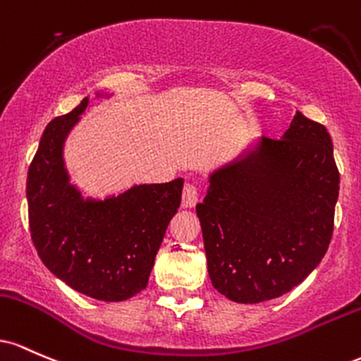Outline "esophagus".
Here are the masks:
<instances>
[{
    "mask_svg": "<svg viewBox=\"0 0 361 361\" xmlns=\"http://www.w3.org/2000/svg\"><path fill=\"white\" fill-rule=\"evenodd\" d=\"M200 201V192H197V188L191 182H185L184 189H182V204L185 208H194L196 202Z\"/></svg>",
    "mask_w": 361,
    "mask_h": 361,
    "instance_id": "34e87169",
    "label": "esophagus"
}]
</instances>
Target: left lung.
<instances>
[{
    "label": "left lung",
    "instance_id": "left-lung-1",
    "mask_svg": "<svg viewBox=\"0 0 361 361\" xmlns=\"http://www.w3.org/2000/svg\"><path fill=\"white\" fill-rule=\"evenodd\" d=\"M338 194L329 133L302 112L213 172L196 213L214 288L259 303L300 285L329 247Z\"/></svg>",
    "mask_w": 361,
    "mask_h": 361
}]
</instances>
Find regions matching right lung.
I'll return each instance as SVG.
<instances>
[{
	"label": "right lung",
	"mask_w": 361,
	"mask_h": 361,
	"mask_svg": "<svg viewBox=\"0 0 361 361\" xmlns=\"http://www.w3.org/2000/svg\"><path fill=\"white\" fill-rule=\"evenodd\" d=\"M87 105L85 97L44 129L27 177L28 224L39 257L54 276L95 300L123 302L147 288L184 180L85 200L70 184L63 147Z\"/></svg>",
	"instance_id": "add662e5"
}]
</instances>
